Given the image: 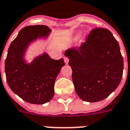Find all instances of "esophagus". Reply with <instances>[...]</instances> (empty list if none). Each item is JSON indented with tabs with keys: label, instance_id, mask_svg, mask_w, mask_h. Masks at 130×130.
Instances as JSON below:
<instances>
[{
	"label": "esophagus",
	"instance_id": "esophagus-1",
	"mask_svg": "<svg viewBox=\"0 0 130 130\" xmlns=\"http://www.w3.org/2000/svg\"><path fill=\"white\" fill-rule=\"evenodd\" d=\"M64 62H65V64H68V62H69V60H68L67 58H64Z\"/></svg>",
	"mask_w": 130,
	"mask_h": 130
}]
</instances>
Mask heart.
<instances>
[{
  "label": "heart",
  "instance_id": "heart-1",
  "mask_svg": "<svg viewBox=\"0 0 130 130\" xmlns=\"http://www.w3.org/2000/svg\"><path fill=\"white\" fill-rule=\"evenodd\" d=\"M82 36V32H79L77 33L75 36H74L73 38H72V42H76V41H78L80 39V38Z\"/></svg>",
  "mask_w": 130,
  "mask_h": 130
}]
</instances>
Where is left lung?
I'll use <instances>...</instances> for the list:
<instances>
[{"label":"left lung","instance_id":"left-lung-1","mask_svg":"<svg viewBox=\"0 0 130 130\" xmlns=\"http://www.w3.org/2000/svg\"><path fill=\"white\" fill-rule=\"evenodd\" d=\"M75 91L81 100L101 101L119 85L123 71L120 47L107 29L93 30L80 47L67 49Z\"/></svg>","mask_w":130,"mask_h":130}]
</instances>
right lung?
<instances>
[{
    "label": "right lung",
    "mask_w": 130,
    "mask_h": 130,
    "mask_svg": "<svg viewBox=\"0 0 130 130\" xmlns=\"http://www.w3.org/2000/svg\"><path fill=\"white\" fill-rule=\"evenodd\" d=\"M51 30L44 25L28 26L22 28L12 41L5 63L7 82L13 92L24 101L43 104L54 95V83L64 59L56 60L47 52L35 56L30 62L26 59L33 43L47 41Z\"/></svg>",
    "instance_id": "right-lung-1"
}]
</instances>
